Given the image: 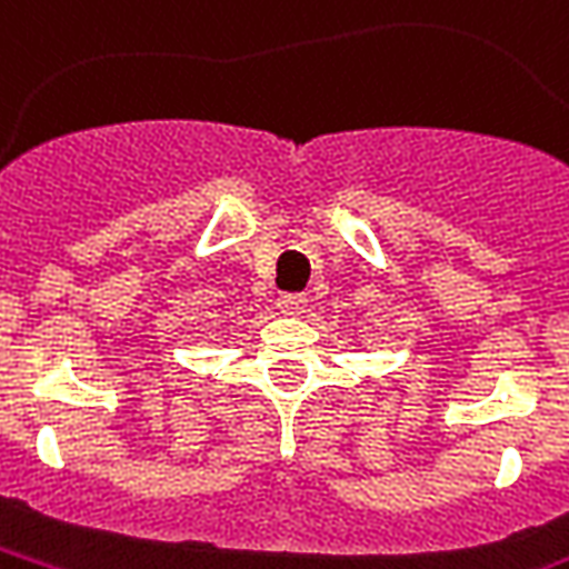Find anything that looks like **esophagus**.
Instances as JSON below:
<instances>
[{
	"label": "esophagus",
	"mask_w": 569,
	"mask_h": 569,
	"mask_svg": "<svg viewBox=\"0 0 569 569\" xmlns=\"http://www.w3.org/2000/svg\"><path fill=\"white\" fill-rule=\"evenodd\" d=\"M307 298L305 296H280L277 298V307L283 310V313H289V317H298L301 310H305Z\"/></svg>",
	"instance_id": "34e87169"
}]
</instances>
